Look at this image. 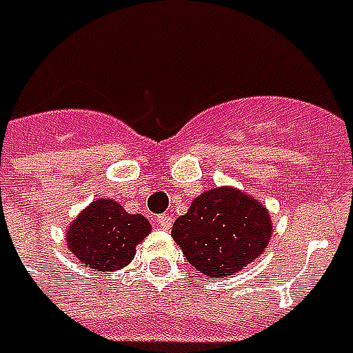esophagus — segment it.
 I'll return each instance as SVG.
<instances>
[{"mask_svg":"<svg viewBox=\"0 0 353 353\" xmlns=\"http://www.w3.org/2000/svg\"><path fill=\"white\" fill-rule=\"evenodd\" d=\"M155 222L161 225L163 230H169L170 225H172V218H170L169 214H161V216H157Z\"/></svg>","mask_w":353,"mask_h":353,"instance_id":"1","label":"esophagus"}]
</instances>
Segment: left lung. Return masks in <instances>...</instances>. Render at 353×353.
Wrapping results in <instances>:
<instances>
[{"label": "left lung", "instance_id": "8db88e82", "mask_svg": "<svg viewBox=\"0 0 353 353\" xmlns=\"http://www.w3.org/2000/svg\"><path fill=\"white\" fill-rule=\"evenodd\" d=\"M172 237L200 275L224 279L251 263L271 237L263 206L234 188H214L194 198L176 218Z\"/></svg>", "mask_w": 353, "mask_h": 353}]
</instances>
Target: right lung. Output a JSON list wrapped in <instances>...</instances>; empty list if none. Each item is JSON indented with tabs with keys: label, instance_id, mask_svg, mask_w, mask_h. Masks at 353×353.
Instances as JSON below:
<instances>
[{
	"label": "right lung",
	"instance_id": "add662e5",
	"mask_svg": "<svg viewBox=\"0 0 353 353\" xmlns=\"http://www.w3.org/2000/svg\"><path fill=\"white\" fill-rule=\"evenodd\" d=\"M151 232L141 214H128L114 200H96L66 232L68 248L92 271H116L133 259L135 245Z\"/></svg>",
	"mask_w": 353,
	"mask_h": 353
}]
</instances>
